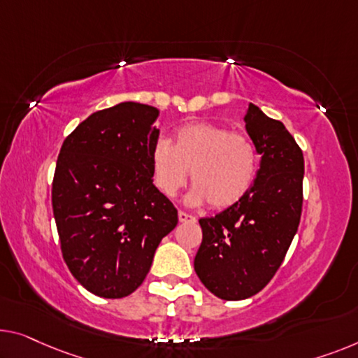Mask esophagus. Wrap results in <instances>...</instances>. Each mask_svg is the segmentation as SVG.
<instances>
[{
  "instance_id": "34e87169",
  "label": "esophagus",
  "mask_w": 358,
  "mask_h": 358,
  "mask_svg": "<svg viewBox=\"0 0 358 358\" xmlns=\"http://www.w3.org/2000/svg\"><path fill=\"white\" fill-rule=\"evenodd\" d=\"M178 220H180L181 223H194V222H196V217L189 215V213H186V212H183V210H180V212H178Z\"/></svg>"
}]
</instances>
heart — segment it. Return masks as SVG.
I'll use <instances>...</instances> for the list:
<instances>
[{"mask_svg": "<svg viewBox=\"0 0 358 358\" xmlns=\"http://www.w3.org/2000/svg\"><path fill=\"white\" fill-rule=\"evenodd\" d=\"M259 169L254 143L243 133L194 122L175 130L172 145L159 140L151 148L152 181L161 193L172 199L188 181L194 188L189 204L210 202L215 209L238 204L252 188Z\"/></svg>", "mask_w": 358, "mask_h": 358, "instance_id": "1", "label": "heart"}]
</instances>
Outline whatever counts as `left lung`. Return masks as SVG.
I'll list each match as a JSON object with an SVG mask.
<instances>
[{"label": "left lung", "instance_id": "1", "mask_svg": "<svg viewBox=\"0 0 358 358\" xmlns=\"http://www.w3.org/2000/svg\"><path fill=\"white\" fill-rule=\"evenodd\" d=\"M248 135L260 167L238 204L201 218L194 270L213 296L243 301L262 291L285 260L302 213L303 156L280 120L249 104Z\"/></svg>", "mask_w": 358, "mask_h": 358}]
</instances>
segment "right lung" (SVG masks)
<instances>
[{
  "mask_svg": "<svg viewBox=\"0 0 358 358\" xmlns=\"http://www.w3.org/2000/svg\"><path fill=\"white\" fill-rule=\"evenodd\" d=\"M157 117L159 109L131 101L94 112L57 157L51 196L62 257L99 297L136 291L178 223L177 209L152 183Z\"/></svg>",
  "mask_w": 358,
  "mask_h": 358,
  "instance_id": "right-lung-1",
  "label": "right lung"
}]
</instances>
